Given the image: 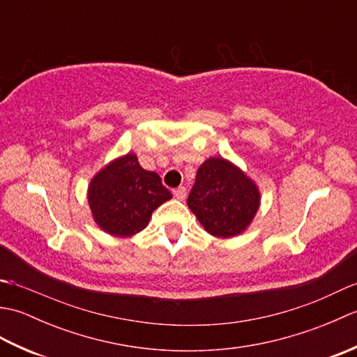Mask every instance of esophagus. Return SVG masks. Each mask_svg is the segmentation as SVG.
<instances>
[{
  "label": "esophagus",
  "mask_w": 357,
  "mask_h": 357,
  "mask_svg": "<svg viewBox=\"0 0 357 357\" xmlns=\"http://www.w3.org/2000/svg\"><path fill=\"white\" fill-rule=\"evenodd\" d=\"M173 196H174V198H176V199H179V201H184L185 196H187V188H185V187L174 188V190H173Z\"/></svg>",
  "instance_id": "1"
}]
</instances>
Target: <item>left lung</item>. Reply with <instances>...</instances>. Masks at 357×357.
<instances>
[{
    "mask_svg": "<svg viewBox=\"0 0 357 357\" xmlns=\"http://www.w3.org/2000/svg\"><path fill=\"white\" fill-rule=\"evenodd\" d=\"M187 206L211 236L229 239L252 224L261 206V193L238 165L211 156L196 173Z\"/></svg>",
    "mask_w": 357,
    "mask_h": 357,
    "instance_id": "left-lung-1",
    "label": "left lung"
}]
</instances>
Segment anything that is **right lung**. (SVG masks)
Listing matches in <instances>:
<instances>
[{
  "label": "right lung",
  "mask_w": 357,
  "mask_h": 357,
  "mask_svg": "<svg viewBox=\"0 0 357 357\" xmlns=\"http://www.w3.org/2000/svg\"><path fill=\"white\" fill-rule=\"evenodd\" d=\"M87 199L93 221L102 231L128 238L146 229L151 213L172 199V193L158 173L144 170L138 156L127 153L95 174Z\"/></svg>",
  "instance_id": "add662e5"
}]
</instances>
